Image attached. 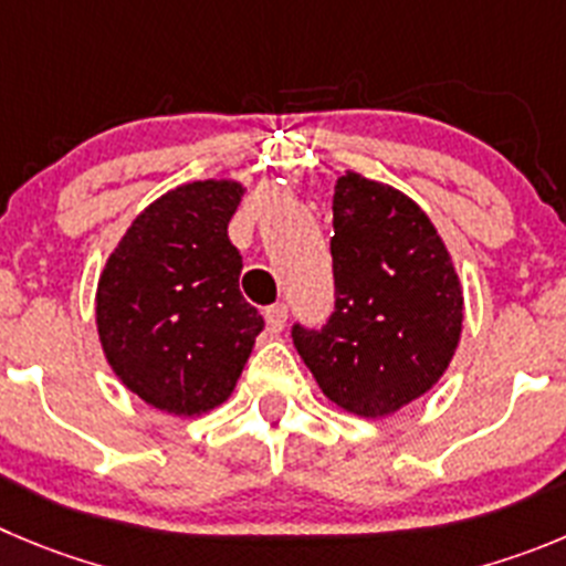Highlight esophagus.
<instances>
[{
  "label": "esophagus",
  "mask_w": 566,
  "mask_h": 566,
  "mask_svg": "<svg viewBox=\"0 0 566 566\" xmlns=\"http://www.w3.org/2000/svg\"><path fill=\"white\" fill-rule=\"evenodd\" d=\"M265 324L271 332H282L284 324H287V307H284V304H273V307H268Z\"/></svg>",
  "instance_id": "1"
}]
</instances>
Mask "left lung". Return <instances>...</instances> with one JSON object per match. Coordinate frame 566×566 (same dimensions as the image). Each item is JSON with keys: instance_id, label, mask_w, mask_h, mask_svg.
I'll return each mask as SVG.
<instances>
[{"instance_id": "1", "label": "left lung", "mask_w": 566, "mask_h": 566, "mask_svg": "<svg viewBox=\"0 0 566 566\" xmlns=\"http://www.w3.org/2000/svg\"><path fill=\"white\" fill-rule=\"evenodd\" d=\"M335 313L293 343L329 402L363 419L396 413L450 368L461 340L463 290L424 211L357 172L332 198Z\"/></svg>"}]
</instances>
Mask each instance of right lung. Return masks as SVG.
<instances>
[{"instance_id":"right-lung-1","label":"right lung","mask_w":566,"mask_h":566,"mask_svg":"<svg viewBox=\"0 0 566 566\" xmlns=\"http://www.w3.org/2000/svg\"><path fill=\"white\" fill-rule=\"evenodd\" d=\"M242 192L223 178L170 189L130 223L99 273L105 360L164 413L223 405L265 326L242 298V256L229 240Z\"/></svg>"}]
</instances>
